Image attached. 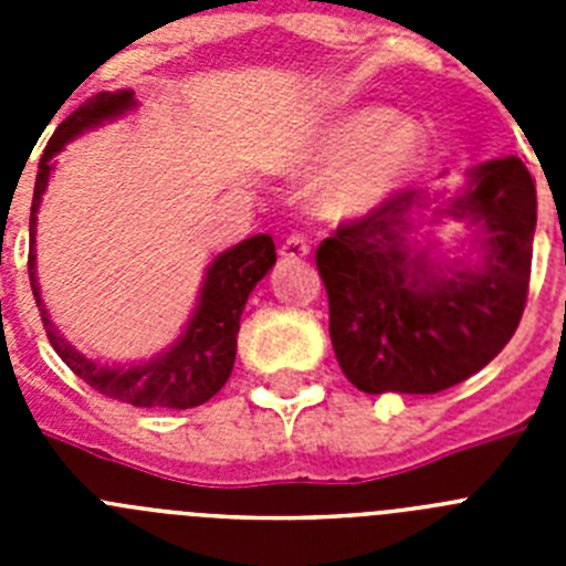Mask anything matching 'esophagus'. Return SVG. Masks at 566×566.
<instances>
[{
	"instance_id": "1",
	"label": "esophagus",
	"mask_w": 566,
	"mask_h": 566,
	"mask_svg": "<svg viewBox=\"0 0 566 566\" xmlns=\"http://www.w3.org/2000/svg\"><path fill=\"white\" fill-rule=\"evenodd\" d=\"M308 252H312V247H308V240L306 238H300V234H292V238L283 240V247H280V254L283 258H308Z\"/></svg>"
}]
</instances>
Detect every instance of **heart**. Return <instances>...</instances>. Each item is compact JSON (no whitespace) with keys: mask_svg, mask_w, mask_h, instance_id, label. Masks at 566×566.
I'll return each instance as SVG.
<instances>
[{"mask_svg":"<svg viewBox=\"0 0 566 566\" xmlns=\"http://www.w3.org/2000/svg\"><path fill=\"white\" fill-rule=\"evenodd\" d=\"M428 153L422 124L397 118L382 104H357L323 115L294 144L300 172H319L314 209L326 221L377 212L408 187Z\"/></svg>","mask_w":566,"mask_h":566,"instance_id":"b5f03b06","label":"heart"}]
</instances>
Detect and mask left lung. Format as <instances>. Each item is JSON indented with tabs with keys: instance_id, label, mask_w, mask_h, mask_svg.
<instances>
[{
	"instance_id": "1",
	"label": "left lung",
	"mask_w": 566,
	"mask_h": 566,
	"mask_svg": "<svg viewBox=\"0 0 566 566\" xmlns=\"http://www.w3.org/2000/svg\"><path fill=\"white\" fill-rule=\"evenodd\" d=\"M437 202L433 213H428ZM468 222L473 259H448L428 222ZM536 184L516 155L464 172L457 192H397L317 249L334 354L365 394H437L482 371L527 303Z\"/></svg>"
}]
</instances>
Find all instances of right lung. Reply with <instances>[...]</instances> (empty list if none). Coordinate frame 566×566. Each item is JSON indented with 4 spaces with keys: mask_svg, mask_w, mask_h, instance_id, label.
I'll use <instances>...</instances> for the list:
<instances>
[{
    "mask_svg": "<svg viewBox=\"0 0 566 566\" xmlns=\"http://www.w3.org/2000/svg\"><path fill=\"white\" fill-rule=\"evenodd\" d=\"M138 107L133 90H115V93H98L87 98L78 109L64 118L50 138L36 172V189H33V207H30V254L28 274L30 289L42 312L44 332L50 345L76 377H82L90 388L118 402L135 405V408H195L212 399L227 385L232 374L234 354H238L240 314L247 308L249 294L254 292L260 280L266 277L274 266V240L269 234L240 240L238 247L227 249L212 260L203 272V283L198 289L192 317L187 319L184 332L172 345L161 348L149 359L135 363H98L87 357L70 343L56 323L50 319L48 306L42 300V286L36 274V221L42 195L48 192L50 172L56 169V158L73 138L87 129L122 118L124 113Z\"/></svg>",
    "mask_w": 566,
    "mask_h": 566,
    "instance_id": "add662e5",
    "label": "right lung"
}]
</instances>
